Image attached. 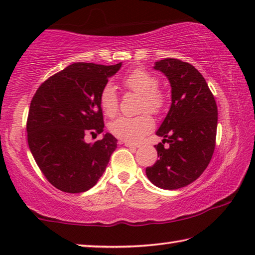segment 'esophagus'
<instances>
[{
  "mask_svg": "<svg viewBox=\"0 0 255 255\" xmlns=\"http://www.w3.org/2000/svg\"><path fill=\"white\" fill-rule=\"evenodd\" d=\"M121 143H124L125 146L127 147H130V148H136L138 146H136V144H134V143H131V142H128V141H123V140H121L120 141Z\"/></svg>",
  "mask_w": 255,
  "mask_h": 255,
  "instance_id": "1",
  "label": "esophagus"
}]
</instances>
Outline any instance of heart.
I'll return each instance as SVG.
<instances>
[{"label":"heart","instance_id":"heart-1","mask_svg":"<svg viewBox=\"0 0 255 255\" xmlns=\"http://www.w3.org/2000/svg\"><path fill=\"white\" fill-rule=\"evenodd\" d=\"M125 89L136 93L141 97L140 112H149L151 114H159L165 107L166 98L162 90H159L158 80L148 70L135 68L125 75L122 80ZM99 103L104 114L114 117L119 112V96L114 85L107 83L101 89ZM155 122L152 117L144 114L136 117H120L111 124V132L116 138L128 142H139L152 131Z\"/></svg>","mask_w":255,"mask_h":255}]
</instances>
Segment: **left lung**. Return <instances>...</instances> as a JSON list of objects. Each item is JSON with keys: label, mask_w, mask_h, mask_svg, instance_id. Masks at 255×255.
<instances>
[{"label": "left lung", "mask_w": 255, "mask_h": 255, "mask_svg": "<svg viewBox=\"0 0 255 255\" xmlns=\"http://www.w3.org/2000/svg\"><path fill=\"white\" fill-rule=\"evenodd\" d=\"M155 69L165 74L172 104L157 135L159 159L146 168L148 179L162 189H179L201 177L212 158L218 127V107L205 78L193 65L166 58ZM167 142L165 148L163 143Z\"/></svg>", "instance_id": "8db88e82"}]
</instances>
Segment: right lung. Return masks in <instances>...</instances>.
<instances>
[{
    "mask_svg": "<svg viewBox=\"0 0 255 255\" xmlns=\"http://www.w3.org/2000/svg\"><path fill=\"white\" fill-rule=\"evenodd\" d=\"M121 62H76L50 76L36 90L27 117V140L43 175L57 189L78 194L98 182L117 147L106 133L95 143L87 134L104 132L99 95Z\"/></svg>",
    "mask_w": 255,
    "mask_h": 255,
    "instance_id": "1",
    "label": "right lung"
}]
</instances>
